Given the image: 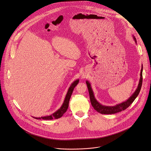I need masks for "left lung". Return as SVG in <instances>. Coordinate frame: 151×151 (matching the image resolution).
I'll use <instances>...</instances> for the list:
<instances>
[{
	"label": "left lung",
	"instance_id": "obj_1",
	"mask_svg": "<svg viewBox=\"0 0 151 151\" xmlns=\"http://www.w3.org/2000/svg\"><path fill=\"white\" fill-rule=\"evenodd\" d=\"M133 39L136 43L137 42H136V39L134 36H133ZM142 71H143V66H142V69H141V71H140V77L139 83L137 88H136V91L134 92V93L126 101L122 102L121 104H117L115 106H105V105H102L101 104H99L95 98L93 92L92 88L91 87V85H90V83L88 81H86V84H87V86L88 90L90 102H91V104H92V106L93 107V108L97 112H98L101 114H115V113L121 112V111H124L126 109H127L133 102V101L137 98V96H138V95L140 91L142 84V80H143Z\"/></svg>",
	"mask_w": 151,
	"mask_h": 151
}]
</instances>
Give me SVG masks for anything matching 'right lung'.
Returning a JSON list of instances; mask_svg holds the SVG:
<instances>
[{
  "instance_id": "add662e5",
  "label": "right lung",
  "mask_w": 151,
  "mask_h": 151,
  "mask_svg": "<svg viewBox=\"0 0 151 151\" xmlns=\"http://www.w3.org/2000/svg\"><path fill=\"white\" fill-rule=\"evenodd\" d=\"M79 80H76V81H74L71 85L70 86V87L68 88V90L67 92V93L66 95V96L65 98V100L64 101L63 104L62 105L61 107L58 110H57L55 112H54L53 114H52L50 115L49 116H42V117H34L36 119H58L60 117H61L67 111L68 108V104H69V101L71 98V96L73 93V90L74 88V87L77 86V84L78 83Z\"/></svg>"
}]
</instances>
